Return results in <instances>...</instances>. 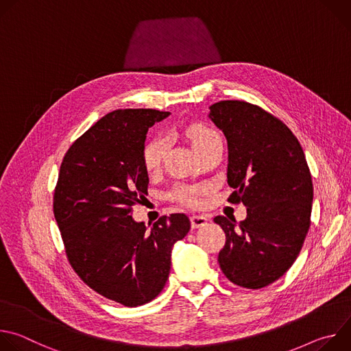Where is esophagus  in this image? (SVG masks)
Returning a JSON list of instances; mask_svg holds the SVG:
<instances>
[{"instance_id": "34e87169", "label": "esophagus", "mask_w": 351, "mask_h": 351, "mask_svg": "<svg viewBox=\"0 0 351 351\" xmlns=\"http://www.w3.org/2000/svg\"><path fill=\"white\" fill-rule=\"evenodd\" d=\"M190 221H191V226H193L194 229L203 228V226H206V225L208 223V218H207L206 215H199V214L190 217Z\"/></svg>"}]
</instances>
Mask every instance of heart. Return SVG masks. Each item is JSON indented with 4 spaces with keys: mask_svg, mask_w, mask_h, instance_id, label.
Wrapping results in <instances>:
<instances>
[{
    "mask_svg": "<svg viewBox=\"0 0 351 351\" xmlns=\"http://www.w3.org/2000/svg\"><path fill=\"white\" fill-rule=\"evenodd\" d=\"M215 132L204 125H191L186 129V134L189 140L191 141L193 148L198 144H202L204 140H207L210 136H213ZM165 141L162 138H154L148 141L143 149V162L148 172H156L165 157ZM204 193V187H176L172 191V198L176 202L187 206H197L202 199V194Z\"/></svg>",
    "mask_w": 351,
    "mask_h": 351,
    "instance_id": "b5f03b06",
    "label": "heart"
}]
</instances>
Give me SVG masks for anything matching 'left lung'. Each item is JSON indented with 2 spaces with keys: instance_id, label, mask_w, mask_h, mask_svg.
I'll list each match as a JSON object with an SVG mask.
<instances>
[{
  "instance_id": "left-lung-1",
  "label": "left lung",
  "mask_w": 351,
  "mask_h": 351,
  "mask_svg": "<svg viewBox=\"0 0 351 351\" xmlns=\"http://www.w3.org/2000/svg\"><path fill=\"white\" fill-rule=\"evenodd\" d=\"M208 118L228 141L229 202L247 207L239 223L214 218L226 234L218 263L234 285L261 289L293 265L310 229L314 189L306 156L291 130L257 106L219 101Z\"/></svg>"
}]
</instances>
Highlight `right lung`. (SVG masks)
<instances>
[{"instance_id":"obj_1","label":"right lung","mask_w":351,"mask_h":351,"mask_svg":"<svg viewBox=\"0 0 351 351\" xmlns=\"http://www.w3.org/2000/svg\"><path fill=\"white\" fill-rule=\"evenodd\" d=\"M169 115L149 108L107 114L71 145L54 193V217L72 268L93 290L126 307L161 293L172 248L190 230L184 214L153 226L132 217L147 195V132Z\"/></svg>"}]
</instances>
